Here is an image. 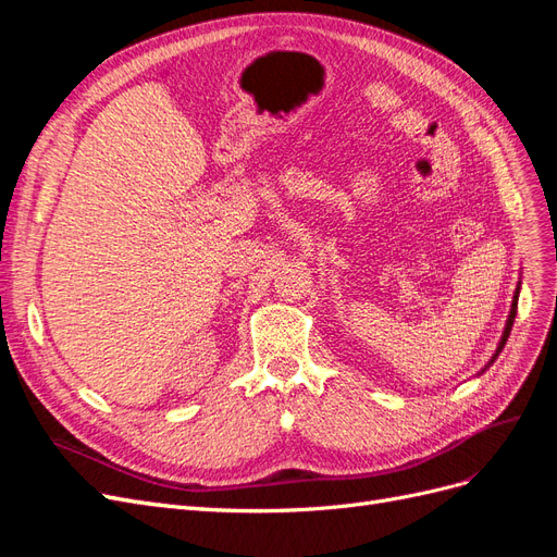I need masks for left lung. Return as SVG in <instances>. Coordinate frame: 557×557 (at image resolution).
Returning a JSON list of instances; mask_svg holds the SVG:
<instances>
[{"mask_svg":"<svg viewBox=\"0 0 557 557\" xmlns=\"http://www.w3.org/2000/svg\"><path fill=\"white\" fill-rule=\"evenodd\" d=\"M518 290H520V288H518ZM518 290H516V295H513L511 313H509V320H507V327H504V334H502V342H499V348H497V352H502L504 344H507V339H509V332H511V327H513V318H516V309H518ZM495 358H497V356H495Z\"/></svg>","mask_w":557,"mask_h":557,"instance_id":"obj_1","label":"left lung"}]
</instances>
